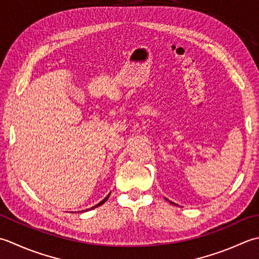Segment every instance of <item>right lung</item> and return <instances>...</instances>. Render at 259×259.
Here are the masks:
<instances>
[{
	"label": "right lung",
	"instance_id": "right-lung-1",
	"mask_svg": "<svg viewBox=\"0 0 259 259\" xmlns=\"http://www.w3.org/2000/svg\"><path fill=\"white\" fill-rule=\"evenodd\" d=\"M108 197H109V194H108V196H107L106 198H105V199L103 200V201H100V202H99L98 204H96V205H94V207H93V208H91V209H94V208H97V207H99V205H102V204H104L105 202H106V200L108 199ZM86 211H87V210H86Z\"/></svg>",
	"mask_w": 259,
	"mask_h": 259
}]
</instances>
